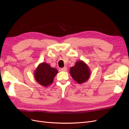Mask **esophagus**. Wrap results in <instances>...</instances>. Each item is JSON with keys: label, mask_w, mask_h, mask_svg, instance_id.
<instances>
[{"label": "esophagus", "mask_w": 129, "mask_h": 129, "mask_svg": "<svg viewBox=\"0 0 129 129\" xmlns=\"http://www.w3.org/2000/svg\"><path fill=\"white\" fill-rule=\"evenodd\" d=\"M61 71H63V72H66L67 71V68L66 67H63V68H61Z\"/></svg>", "instance_id": "34e87169"}]
</instances>
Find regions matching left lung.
<instances>
[{
    "instance_id": "obj_1",
    "label": "left lung",
    "mask_w": 129,
    "mask_h": 129,
    "mask_svg": "<svg viewBox=\"0 0 129 129\" xmlns=\"http://www.w3.org/2000/svg\"><path fill=\"white\" fill-rule=\"evenodd\" d=\"M70 74L77 83L82 84L87 81L90 76V69L82 60L77 61L70 68Z\"/></svg>"
}]
</instances>
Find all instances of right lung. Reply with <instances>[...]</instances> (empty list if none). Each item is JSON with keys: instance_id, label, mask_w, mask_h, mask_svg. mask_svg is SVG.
Here are the masks:
<instances>
[{"instance_id": "right-lung-1", "label": "right lung", "mask_w": 129, "mask_h": 129, "mask_svg": "<svg viewBox=\"0 0 129 129\" xmlns=\"http://www.w3.org/2000/svg\"><path fill=\"white\" fill-rule=\"evenodd\" d=\"M58 73L56 68H52L46 62H42L38 65L34 73L36 81L43 87H48L51 84L54 77Z\"/></svg>"}]
</instances>
